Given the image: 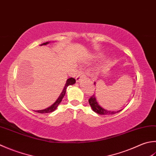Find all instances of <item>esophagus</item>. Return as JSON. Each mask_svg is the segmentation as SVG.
Here are the masks:
<instances>
[{
	"label": "esophagus",
	"instance_id": "esophagus-1",
	"mask_svg": "<svg viewBox=\"0 0 156 156\" xmlns=\"http://www.w3.org/2000/svg\"><path fill=\"white\" fill-rule=\"evenodd\" d=\"M84 76H85V74H84V72H79L78 76L76 77V82H79V81H80V80H81V79H82V78H84Z\"/></svg>",
	"mask_w": 156,
	"mask_h": 156
}]
</instances>
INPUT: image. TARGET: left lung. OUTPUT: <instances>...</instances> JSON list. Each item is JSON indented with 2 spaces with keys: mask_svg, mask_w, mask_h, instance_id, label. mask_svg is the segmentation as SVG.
Segmentation results:
<instances>
[{
  "mask_svg": "<svg viewBox=\"0 0 156 156\" xmlns=\"http://www.w3.org/2000/svg\"><path fill=\"white\" fill-rule=\"evenodd\" d=\"M88 102H89V104H90L91 108H92L94 112H96L97 114H99L112 115V114H116V113H118V112H120L121 111V110H119V111H117V112H112V111L107 110V109H103V108H101V107L99 105V103H97L95 94H94L90 97V99H88Z\"/></svg>",
  "mask_w": 156,
  "mask_h": 156,
  "instance_id": "obj_1",
  "label": "left lung"
}]
</instances>
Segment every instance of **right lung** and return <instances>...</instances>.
Instances as JSON below:
<instances>
[{"mask_svg": "<svg viewBox=\"0 0 156 156\" xmlns=\"http://www.w3.org/2000/svg\"><path fill=\"white\" fill-rule=\"evenodd\" d=\"M50 42H44V43L42 44L41 45H46L49 43ZM76 82V80L74 78H69V79H68L67 80V82L66 83V85H65V87L63 88V91L62 92V93H61V94L59 97V98L57 99V100L55 102L53 105H51L50 107H48V108H46L44 109H42V110H37V111H35L36 112H38V113H41V114H45V113H51L52 112H53L55 110V109H57V108L58 107V105H59V103L62 102V101L64 95L66 94V89L67 88H68V87L69 86V85H72L75 84Z\"/></svg>", "mask_w": 156, "mask_h": 156, "instance_id": "obj_1", "label": "right lung"}]
</instances>
